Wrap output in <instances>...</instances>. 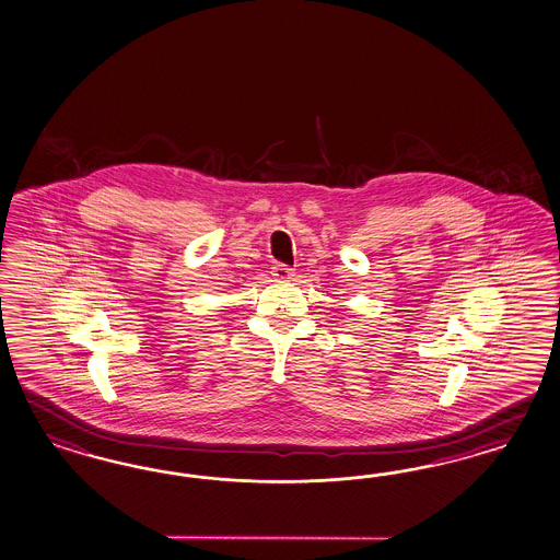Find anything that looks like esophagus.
Segmentation results:
<instances>
[{"label": "esophagus", "mask_w": 560, "mask_h": 560, "mask_svg": "<svg viewBox=\"0 0 560 560\" xmlns=\"http://www.w3.org/2000/svg\"><path fill=\"white\" fill-rule=\"evenodd\" d=\"M272 277H275V281H279V283H285V281H291V277H293V271L285 267V265H275L271 271Z\"/></svg>", "instance_id": "esophagus-1"}]
</instances>
